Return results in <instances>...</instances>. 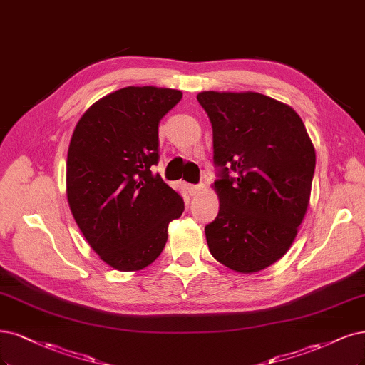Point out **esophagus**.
<instances>
[{
	"label": "esophagus",
	"instance_id": "esophagus-1",
	"mask_svg": "<svg viewBox=\"0 0 365 365\" xmlns=\"http://www.w3.org/2000/svg\"><path fill=\"white\" fill-rule=\"evenodd\" d=\"M200 190H202V185H193V184H187V192L190 196L197 195Z\"/></svg>",
	"mask_w": 365,
	"mask_h": 365
}]
</instances>
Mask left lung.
<instances>
[{"label":"left lung","instance_id":"8db88e82","mask_svg":"<svg viewBox=\"0 0 365 365\" xmlns=\"http://www.w3.org/2000/svg\"><path fill=\"white\" fill-rule=\"evenodd\" d=\"M212 127L219 215L205 226L211 255L237 273L281 259L311 196L316 149L297 113L257 92H200ZM235 175L229 177V170Z\"/></svg>","mask_w":365,"mask_h":365}]
</instances>
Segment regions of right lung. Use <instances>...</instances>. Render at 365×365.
Returning a JSON list of instances; mask_svg holds the SVG:
<instances>
[{
	"label": "right lung",
	"mask_w": 365,
	"mask_h": 365,
	"mask_svg": "<svg viewBox=\"0 0 365 365\" xmlns=\"http://www.w3.org/2000/svg\"><path fill=\"white\" fill-rule=\"evenodd\" d=\"M182 92L128 86L98 99L77 122L68 149L66 196L80 231L110 267L154 262L184 200L160 173L158 123Z\"/></svg>",
	"instance_id": "obj_1"
}]
</instances>
